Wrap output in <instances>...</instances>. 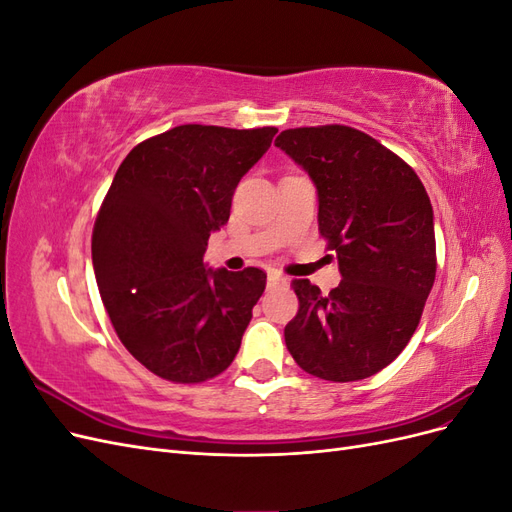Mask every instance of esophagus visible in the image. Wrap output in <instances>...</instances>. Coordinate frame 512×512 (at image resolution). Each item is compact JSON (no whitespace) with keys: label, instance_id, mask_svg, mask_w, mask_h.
I'll return each mask as SVG.
<instances>
[{"label":"esophagus","instance_id":"1","mask_svg":"<svg viewBox=\"0 0 512 512\" xmlns=\"http://www.w3.org/2000/svg\"><path fill=\"white\" fill-rule=\"evenodd\" d=\"M284 284H286V277H282L280 273L271 271V273L267 275V286H269V288H275V286H284Z\"/></svg>","mask_w":512,"mask_h":512}]
</instances>
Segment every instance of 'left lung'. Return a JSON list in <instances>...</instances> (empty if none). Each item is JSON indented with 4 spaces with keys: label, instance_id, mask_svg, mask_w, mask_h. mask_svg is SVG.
Masks as SVG:
<instances>
[{
    "label": "left lung",
    "instance_id": "obj_1",
    "mask_svg": "<svg viewBox=\"0 0 512 512\" xmlns=\"http://www.w3.org/2000/svg\"><path fill=\"white\" fill-rule=\"evenodd\" d=\"M318 192V230L342 282L322 294L294 280L299 312L284 329L301 369L352 382L378 374L410 342L436 280V232L425 185L376 138L348 126L275 138Z\"/></svg>",
    "mask_w": 512,
    "mask_h": 512
}]
</instances>
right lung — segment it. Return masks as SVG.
I'll list each match as a JSON object with an SVG mask.
<instances>
[{
    "instance_id": "1",
    "label": "right lung",
    "mask_w": 512,
    "mask_h": 512,
    "mask_svg": "<svg viewBox=\"0 0 512 512\" xmlns=\"http://www.w3.org/2000/svg\"><path fill=\"white\" fill-rule=\"evenodd\" d=\"M275 132L177 126L136 145L108 188L91 237L100 297L121 344L164 380L205 382L239 352L267 273L203 256Z\"/></svg>"
}]
</instances>
